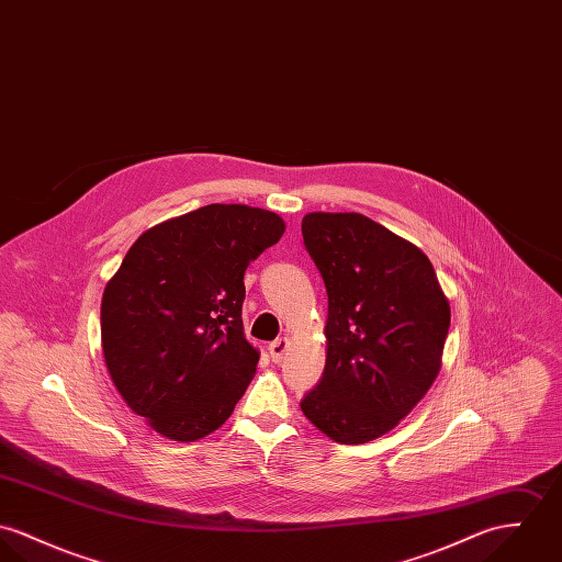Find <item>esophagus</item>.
<instances>
[{
  "label": "esophagus",
  "mask_w": 562,
  "mask_h": 562,
  "mask_svg": "<svg viewBox=\"0 0 562 562\" xmlns=\"http://www.w3.org/2000/svg\"><path fill=\"white\" fill-rule=\"evenodd\" d=\"M267 351H269L271 362H282L284 353L289 351V338H286V336H282V338L273 340V342L267 347Z\"/></svg>",
  "instance_id": "esophagus-1"
}]
</instances>
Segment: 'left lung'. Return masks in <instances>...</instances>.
<instances>
[{
  "mask_svg": "<svg viewBox=\"0 0 562 562\" xmlns=\"http://www.w3.org/2000/svg\"><path fill=\"white\" fill-rule=\"evenodd\" d=\"M302 235L327 291V358L300 405L329 439L367 443L436 381L450 304L427 254L367 215L308 213Z\"/></svg>",
  "mask_w": 562,
  "mask_h": 562,
  "instance_id": "1",
  "label": "left lung"
}]
</instances>
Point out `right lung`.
Segmentation results:
<instances>
[{
  "label": "right lung",
  "instance_id": "add662e5",
  "mask_svg": "<svg viewBox=\"0 0 562 562\" xmlns=\"http://www.w3.org/2000/svg\"><path fill=\"white\" fill-rule=\"evenodd\" d=\"M284 228L265 209L206 204L142 233L108 282V371L159 436H209L244 396L260 358L244 334V276Z\"/></svg>",
  "mask_w": 562,
  "mask_h": 562
}]
</instances>
